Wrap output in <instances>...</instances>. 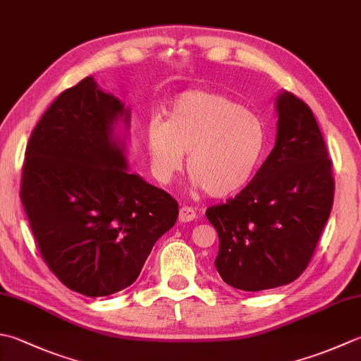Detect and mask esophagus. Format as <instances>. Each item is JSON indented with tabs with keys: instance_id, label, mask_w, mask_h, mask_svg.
Here are the masks:
<instances>
[{
	"instance_id": "obj_1",
	"label": "esophagus",
	"mask_w": 361,
	"mask_h": 361,
	"mask_svg": "<svg viewBox=\"0 0 361 361\" xmlns=\"http://www.w3.org/2000/svg\"><path fill=\"white\" fill-rule=\"evenodd\" d=\"M194 219H197V213L194 208L186 207V204L180 208V221L181 222H190V221H194Z\"/></svg>"
}]
</instances>
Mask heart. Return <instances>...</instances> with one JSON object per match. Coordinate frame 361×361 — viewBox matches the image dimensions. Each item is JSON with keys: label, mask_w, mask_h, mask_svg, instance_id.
Returning <instances> with one entry per match:
<instances>
[{"label": "heart", "mask_w": 361, "mask_h": 361, "mask_svg": "<svg viewBox=\"0 0 361 361\" xmlns=\"http://www.w3.org/2000/svg\"><path fill=\"white\" fill-rule=\"evenodd\" d=\"M264 122L241 103L211 92H189L173 102L167 122L148 126L153 173L171 183L188 153L192 185L213 197L243 189L266 148Z\"/></svg>", "instance_id": "1"}]
</instances>
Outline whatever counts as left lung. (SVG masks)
<instances>
[{"instance_id":"1","label":"left lung","mask_w":361,"mask_h":361,"mask_svg":"<svg viewBox=\"0 0 361 361\" xmlns=\"http://www.w3.org/2000/svg\"><path fill=\"white\" fill-rule=\"evenodd\" d=\"M277 111V142L255 178L207 209L219 236L216 269L243 291L300 277L334 207V162L313 111L293 92L279 97Z\"/></svg>"}]
</instances>
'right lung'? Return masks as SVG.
<instances>
[{
	"instance_id": "obj_1",
	"label": "right lung",
	"mask_w": 361,
	"mask_h": 361,
	"mask_svg": "<svg viewBox=\"0 0 361 361\" xmlns=\"http://www.w3.org/2000/svg\"><path fill=\"white\" fill-rule=\"evenodd\" d=\"M128 112L92 76L66 89L26 145L20 199L42 258L63 285L102 298L134 283L178 217L171 194L128 173L112 137Z\"/></svg>"
}]
</instances>
